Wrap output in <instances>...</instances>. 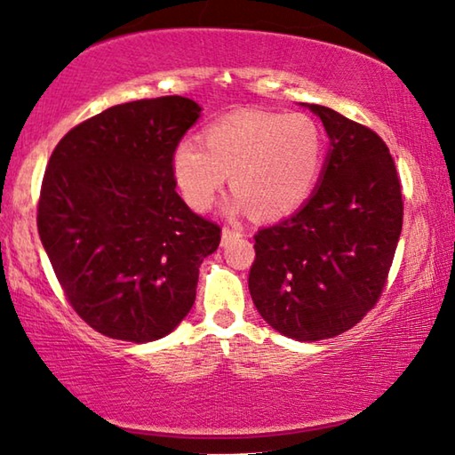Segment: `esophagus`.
Returning <instances> with one entry per match:
<instances>
[{
  "instance_id": "34e87169",
  "label": "esophagus",
  "mask_w": 455,
  "mask_h": 455,
  "mask_svg": "<svg viewBox=\"0 0 455 455\" xmlns=\"http://www.w3.org/2000/svg\"><path fill=\"white\" fill-rule=\"evenodd\" d=\"M234 235H242V228L223 226V229H221V243H223V246H226L228 242H232Z\"/></svg>"
}]
</instances>
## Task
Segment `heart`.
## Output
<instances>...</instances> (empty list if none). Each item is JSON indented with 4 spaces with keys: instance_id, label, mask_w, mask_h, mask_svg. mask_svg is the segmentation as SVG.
Listing matches in <instances>:
<instances>
[{
    "instance_id": "heart-1",
    "label": "heart",
    "mask_w": 455,
    "mask_h": 455,
    "mask_svg": "<svg viewBox=\"0 0 455 455\" xmlns=\"http://www.w3.org/2000/svg\"><path fill=\"white\" fill-rule=\"evenodd\" d=\"M325 163V136L307 114L243 109L209 124L204 144L172 150L174 183L188 205L207 212L229 174L237 201L254 218L295 212L315 191Z\"/></svg>"
}]
</instances>
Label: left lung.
<instances>
[{
    "label": "left lung",
    "instance_id": "8db88e82",
    "mask_svg": "<svg viewBox=\"0 0 455 455\" xmlns=\"http://www.w3.org/2000/svg\"><path fill=\"white\" fill-rule=\"evenodd\" d=\"M330 134L323 177L295 215L258 229L248 286L286 338L317 341L360 323L379 303L403 229V193L388 146L311 103Z\"/></svg>",
    "mask_w": 455,
    "mask_h": 455
}]
</instances>
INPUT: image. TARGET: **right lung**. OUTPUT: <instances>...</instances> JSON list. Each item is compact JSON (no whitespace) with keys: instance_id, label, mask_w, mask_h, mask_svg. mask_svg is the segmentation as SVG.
<instances>
[{"instance_id":"add662e5","label":"right lung","mask_w":455,"mask_h":455,"mask_svg":"<svg viewBox=\"0 0 455 455\" xmlns=\"http://www.w3.org/2000/svg\"><path fill=\"white\" fill-rule=\"evenodd\" d=\"M201 108L180 95L114 106L62 136L44 171L38 234L71 307L108 338H164L191 311L221 228L174 191L172 150Z\"/></svg>"}]
</instances>
